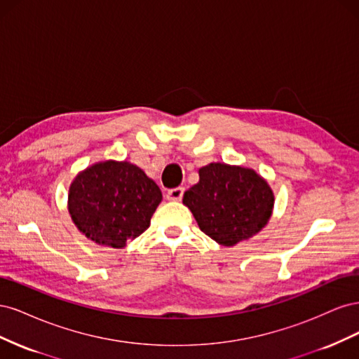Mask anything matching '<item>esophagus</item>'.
Instances as JSON below:
<instances>
[{
	"label": "esophagus",
	"mask_w": 359,
	"mask_h": 359,
	"mask_svg": "<svg viewBox=\"0 0 359 359\" xmlns=\"http://www.w3.org/2000/svg\"><path fill=\"white\" fill-rule=\"evenodd\" d=\"M182 194H184V187H177V189L169 190L166 198L168 201H172V202H180L182 199Z\"/></svg>",
	"instance_id": "34e87169"
}]
</instances>
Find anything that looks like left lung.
Segmentation results:
<instances>
[{
    "label": "left lung",
    "instance_id": "left-lung-1",
    "mask_svg": "<svg viewBox=\"0 0 359 359\" xmlns=\"http://www.w3.org/2000/svg\"><path fill=\"white\" fill-rule=\"evenodd\" d=\"M199 229L224 247L248 240L264 229L274 210V193L255 169L210 163L199 182L184 193Z\"/></svg>",
    "mask_w": 359,
    "mask_h": 359
}]
</instances>
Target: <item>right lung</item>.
Listing matches in <instances>:
<instances>
[{"mask_svg":"<svg viewBox=\"0 0 359 359\" xmlns=\"http://www.w3.org/2000/svg\"><path fill=\"white\" fill-rule=\"evenodd\" d=\"M161 199L157 184L133 163L104 160L73 178L67 208L88 240L124 248L148 229Z\"/></svg>","mask_w":359,"mask_h":359,"instance_id":"add662e5","label":"right lung"}]
</instances>
